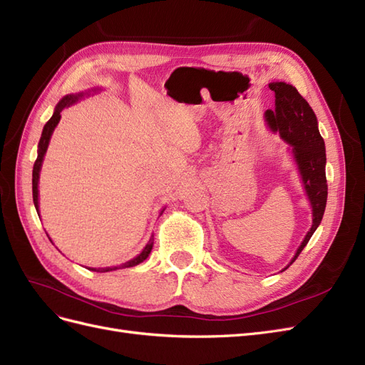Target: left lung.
I'll use <instances>...</instances> for the list:
<instances>
[{
    "mask_svg": "<svg viewBox=\"0 0 365 365\" xmlns=\"http://www.w3.org/2000/svg\"><path fill=\"white\" fill-rule=\"evenodd\" d=\"M269 90L275 94V109L274 111L268 109L264 118L268 121V126L274 132H279L280 137L292 148L294 160L300 170L304 190L312 207V227L307 231L302 245L298 247L289 263L292 264L318 225L322 224L324 215L327 202L326 148L323 137L319 135L315 113L295 90V86L284 82H272L269 83Z\"/></svg>",
    "mask_w": 365,
    "mask_h": 365,
    "instance_id": "8db88e82",
    "label": "left lung"
}]
</instances>
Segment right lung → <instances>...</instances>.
I'll list each match as a JSON object with an SVG mask.
<instances>
[{"label": "right lung", "mask_w": 365, "mask_h": 365, "mask_svg": "<svg viewBox=\"0 0 365 365\" xmlns=\"http://www.w3.org/2000/svg\"><path fill=\"white\" fill-rule=\"evenodd\" d=\"M83 97V93H79V94H68L65 96L62 101L58 103L56 109H54V113L51 115V118L47 121L46 126H43L42 129V135H41V140H39V145H38V158L35 161V165H33V180H31V185H33V202H35V208L36 212H39V192H38V182H39V172H41V165H42V161H43V155H46L47 152V148H48V143H50V138H51V134L54 128L58 126L59 120H61V111L63 108H67L73 103H76L79 98ZM163 213V212H161ZM152 247H153V235L150 236L148 245L145 247V250H143L137 257H134L132 260L120 264V267H113V268H88L91 271H97V272H108V271H115V269H123V268H130V267H135V264L141 263L143 260H146L148 256L152 251Z\"/></svg>", "instance_id": "1"}]
</instances>
